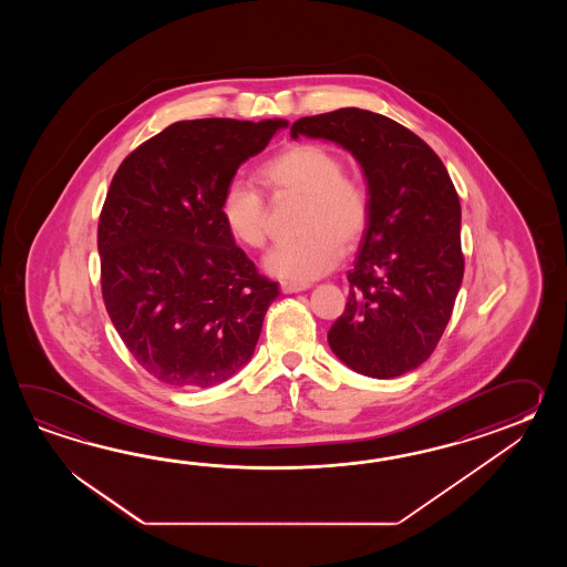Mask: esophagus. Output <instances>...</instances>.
I'll return each instance as SVG.
<instances>
[{"instance_id": "1", "label": "esophagus", "mask_w": 567, "mask_h": 567, "mask_svg": "<svg viewBox=\"0 0 567 567\" xmlns=\"http://www.w3.org/2000/svg\"><path fill=\"white\" fill-rule=\"evenodd\" d=\"M279 288H281L284 293H298V291H303V289H308L310 286L308 284H296V281H281Z\"/></svg>"}]
</instances>
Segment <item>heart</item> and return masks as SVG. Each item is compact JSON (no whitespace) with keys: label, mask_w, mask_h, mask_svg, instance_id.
Here are the masks:
<instances>
[{"label":"heart","mask_w":567,"mask_h":567,"mask_svg":"<svg viewBox=\"0 0 567 567\" xmlns=\"http://www.w3.org/2000/svg\"><path fill=\"white\" fill-rule=\"evenodd\" d=\"M344 169V159L334 150L313 142L289 145L259 168L269 190L306 198L300 225L306 235L276 245L264 259L267 274L308 284L338 266L342 245L354 247L364 237L371 223V194ZM218 210L235 241L249 249L264 247L266 200L251 182L230 181Z\"/></svg>","instance_id":"b5f03b06"}]
</instances>
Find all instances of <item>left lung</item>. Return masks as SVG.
I'll use <instances>...</instances> for the list:
<instances>
[{"label":"left lung","mask_w":567,"mask_h":567,"mask_svg":"<svg viewBox=\"0 0 567 567\" xmlns=\"http://www.w3.org/2000/svg\"><path fill=\"white\" fill-rule=\"evenodd\" d=\"M300 135L342 145L361 164L371 223L349 271V301L328 344L357 373L391 379L430 359L464 276L460 200L434 150L364 109L301 117Z\"/></svg>","instance_id":"8db88e82"}]
</instances>
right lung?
<instances>
[{
  "label": "right lung",
  "mask_w": 567,
  "mask_h": 567,
  "mask_svg": "<svg viewBox=\"0 0 567 567\" xmlns=\"http://www.w3.org/2000/svg\"><path fill=\"white\" fill-rule=\"evenodd\" d=\"M288 121L172 123L115 172L99 218L109 318L147 373L206 389L254 357L276 281L257 274L218 203L243 162Z\"/></svg>",
  "instance_id": "add662e5"
}]
</instances>
